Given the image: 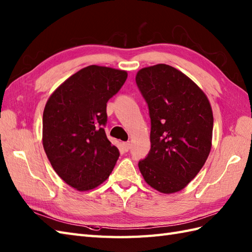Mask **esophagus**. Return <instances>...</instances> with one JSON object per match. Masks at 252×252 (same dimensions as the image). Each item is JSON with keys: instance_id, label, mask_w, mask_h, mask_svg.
<instances>
[{"instance_id": "34e87169", "label": "esophagus", "mask_w": 252, "mask_h": 252, "mask_svg": "<svg viewBox=\"0 0 252 252\" xmlns=\"http://www.w3.org/2000/svg\"><path fill=\"white\" fill-rule=\"evenodd\" d=\"M124 148H125V150H126V151H128V150H130V148H131V144H130V142H126V143H124Z\"/></svg>"}]
</instances>
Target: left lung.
Here are the masks:
<instances>
[{
  "instance_id": "obj_1",
  "label": "left lung",
  "mask_w": 252,
  "mask_h": 252,
  "mask_svg": "<svg viewBox=\"0 0 252 252\" xmlns=\"http://www.w3.org/2000/svg\"><path fill=\"white\" fill-rule=\"evenodd\" d=\"M135 80L151 124V148L138 162L139 171L158 191H180L201 171L212 148L214 117L208 98L189 77L166 64L142 68Z\"/></svg>"
}]
</instances>
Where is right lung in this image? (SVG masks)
<instances>
[{"instance_id": "add662e5", "label": "right lung", "mask_w": 252, "mask_h": 252, "mask_svg": "<svg viewBox=\"0 0 252 252\" xmlns=\"http://www.w3.org/2000/svg\"><path fill=\"white\" fill-rule=\"evenodd\" d=\"M127 77L126 71L90 65L52 93L43 114V146L56 173L87 191L106 180L120 156L104 127L106 106Z\"/></svg>"}]
</instances>
